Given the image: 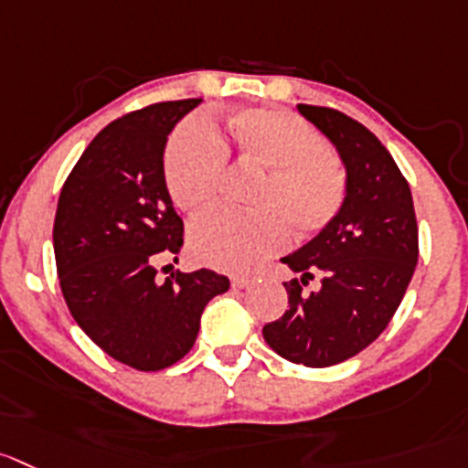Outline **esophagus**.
Returning <instances> with one entry per match:
<instances>
[{
	"label": "esophagus",
	"mask_w": 468,
	"mask_h": 468,
	"mask_svg": "<svg viewBox=\"0 0 468 468\" xmlns=\"http://www.w3.org/2000/svg\"><path fill=\"white\" fill-rule=\"evenodd\" d=\"M250 284H252V280L246 278V275H234V278H231V287L234 289H246V287H250Z\"/></svg>",
	"instance_id": "obj_1"
}]
</instances>
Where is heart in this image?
Instances as JSON below:
<instances>
[{
	"label": "heart",
	"instance_id": "b5f03b06",
	"mask_svg": "<svg viewBox=\"0 0 468 468\" xmlns=\"http://www.w3.org/2000/svg\"><path fill=\"white\" fill-rule=\"evenodd\" d=\"M229 149L241 163L264 170L250 197L257 211L220 208L197 218L188 246L202 264L250 271L287 246V227L310 237L340 211L346 179L322 133L275 108L241 110L229 117L222 137L204 122L176 128L165 151V184L181 211L199 213L216 202Z\"/></svg>",
	"mask_w": 468,
	"mask_h": 468
}]
</instances>
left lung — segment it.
<instances>
[{
	"label": "left lung",
	"instance_id": "1",
	"mask_svg": "<svg viewBox=\"0 0 468 468\" xmlns=\"http://www.w3.org/2000/svg\"><path fill=\"white\" fill-rule=\"evenodd\" d=\"M296 110L335 146L346 193L317 237L282 257L298 278L284 282L289 308L261 333L282 358L328 367L363 351L388 326L416 271L418 227L407 179L375 133L337 110ZM314 277L320 287L303 292Z\"/></svg>",
	"mask_w": 468,
	"mask_h": 468
}]
</instances>
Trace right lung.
I'll list each match as a JSON object with an SVG mask.
<instances>
[{"instance_id": "add662e5", "label": "right lung", "mask_w": 468, "mask_h": 468, "mask_svg": "<svg viewBox=\"0 0 468 468\" xmlns=\"http://www.w3.org/2000/svg\"><path fill=\"white\" fill-rule=\"evenodd\" d=\"M202 98L149 105L98 133L61 188L55 260L78 326L105 354L142 372L170 367L195 345L204 308L229 280L216 271L155 278L158 252L184 246L165 184V144Z\"/></svg>"}]
</instances>
